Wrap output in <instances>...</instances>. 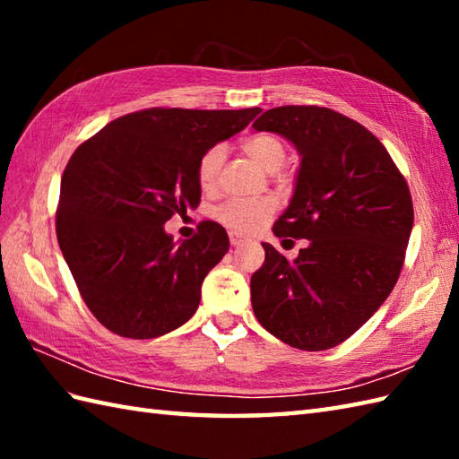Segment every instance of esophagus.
Segmentation results:
<instances>
[{
  "instance_id": "1",
  "label": "esophagus",
  "mask_w": 459,
  "mask_h": 459,
  "mask_svg": "<svg viewBox=\"0 0 459 459\" xmlns=\"http://www.w3.org/2000/svg\"><path fill=\"white\" fill-rule=\"evenodd\" d=\"M229 240L232 247H240V245H245V242H248V238L238 235V232H229Z\"/></svg>"
}]
</instances>
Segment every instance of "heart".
Returning <instances> with one entry per match:
<instances>
[{"instance_id": "heart-1", "label": "heart", "mask_w": 459, "mask_h": 459, "mask_svg": "<svg viewBox=\"0 0 459 459\" xmlns=\"http://www.w3.org/2000/svg\"><path fill=\"white\" fill-rule=\"evenodd\" d=\"M242 150H245V153L258 165V168H262L268 173H276L281 165L286 163V158H288L286 143L274 134L250 135V138L242 142ZM224 155H227V150H224V145L221 143L212 145L211 150L204 152V155L197 165V179L203 189H211L214 181H217ZM272 207H274V204H272L268 199H260V201L235 199L222 204L219 209V219L230 229L248 232L260 227V222L272 212Z\"/></svg>"}]
</instances>
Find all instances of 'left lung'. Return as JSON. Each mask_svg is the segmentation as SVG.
I'll return each mask as SVG.
<instances>
[{
    "instance_id": "obj_1",
    "label": "left lung",
    "mask_w": 459,
    "mask_h": 459,
    "mask_svg": "<svg viewBox=\"0 0 459 459\" xmlns=\"http://www.w3.org/2000/svg\"><path fill=\"white\" fill-rule=\"evenodd\" d=\"M252 128L281 135L299 155L294 193L272 230L307 240L294 260L262 242L266 260L250 278L252 309L284 343L331 349L393 291L414 222L411 191L385 145L339 112L280 106Z\"/></svg>"
}]
</instances>
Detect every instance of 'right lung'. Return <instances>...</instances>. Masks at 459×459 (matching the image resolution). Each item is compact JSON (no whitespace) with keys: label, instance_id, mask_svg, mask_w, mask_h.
Returning a JSON list of instances; mask_svg holds the SVG:
<instances>
[{"label":"right lung","instance_id":"1","mask_svg":"<svg viewBox=\"0 0 459 459\" xmlns=\"http://www.w3.org/2000/svg\"><path fill=\"white\" fill-rule=\"evenodd\" d=\"M150 108L106 124L76 148L61 179L56 238L84 304L112 333L153 339L181 327L227 255L217 222L173 242L163 224L197 209V165L260 114Z\"/></svg>","mask_w":459,"mask_h":459}]
</instances>
